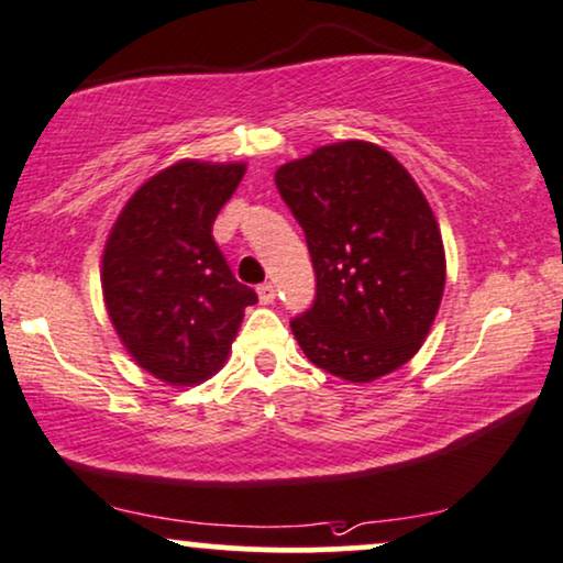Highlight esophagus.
Masks as SVG:
<instances>
[{"instance_id": "34e87169", "label": "esophagus", "mask_w": 563, "mask_h": 563, "mask_svg": "<svg viewBox=\"0 0 563 563\" xmlns=\"http://www.w3.org/2000/svg\"><path fill=\"white\" fill-rule=\"evenodd\" d=\"M258 300H261V305H274V300H276L274 284H261V287H258Z\"/></svg>"}]
</instances>
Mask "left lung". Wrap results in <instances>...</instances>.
I'll return each instance as SVG.
<instances>
[{
  "label": "left lung",
  "mask_w": 563,
  "mask_h": 563,
  "mask_svg": "<svg viewBox=\"0 0 563 563\" xmlns=\"http://www.w3.org/2000/svg\"><path fill=\"white\" fill-rule=\"evenodd\" d=\"M276 187L308 238L318 292L292 334L313 365L371 384L409 363L446 287L433 208L397 158L339 141L276 169Z\"/></svg>",
  "instance_id": "1"
}]
</instances>
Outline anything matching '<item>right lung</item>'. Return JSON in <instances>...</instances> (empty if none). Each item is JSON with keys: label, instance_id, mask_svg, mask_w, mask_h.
I'll return each mask as SVG.
<instances>
[{"label": "right lung", "instance_id": "obj_1", "mask_svg": "<svg viewBox=\"0 0 563 563\" xmlns=\"http://www.w3.org/2000/svg\"><path fill=\"white\" fill-rule=\"evenodd\" d=\"M245 162L179 158L137 187L109 229L101 292L133 363L166 386H198L224 367L247 305L213 242V221Z\"/></svg>", "mask_w": 563, "mask_h": 563}]
</instances>
